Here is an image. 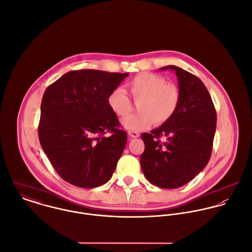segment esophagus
I'll return each mask as SVG.
<instances>
[{
    "instance_id": "obj_1",
    "label": "esophagus",
    "mask_w": 252,
    "mask_h": 252,
    "mask_svg": "<svg viewBox=\"0 0 252 252\" xmlns=\"http://www.w3.org/2000/svg\"><path fill=\"white\" fill-rule=\"evenodd\" d=\"M128 135H129V137H131V138H139V137H140V133H138V132H131V131H128Z\"/></svg>"
}]
</instances>
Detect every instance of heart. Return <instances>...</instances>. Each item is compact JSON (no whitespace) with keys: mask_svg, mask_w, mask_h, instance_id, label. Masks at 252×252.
<instances>
[{"mask_svg":"<svg viewBox=\"0 0 252 252\" xmlns=\"http://www.w3.org/2000/svg\"><path fill=\"white\" fill-rule=\"evenodd\" d=\"M127 87L133 99L140 102L138 114H131L121 120L124 129L140 132L149 128L153 122L161 125L169 121L178 110L180 91L175 83L158 74L143 72L132 78ZM108 107L117 116L123 117L132 109V102L121 87L114 88L108 95Z\"/></svg>","mask_w":252,"mask_h":252,"instance_id":"heart-1","label":"heart"}]
</instances>
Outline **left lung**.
<instances>
[{"mask_svg": "<svg viewBox=\"0 0 252 252\" xmlns=\"http://www.w3.org/2000/svg\"><path fill=\"white\" fill-rule=\"evenodd\" d=\"M180 106L174 116L159 128L144 133L141 166L152 184L179 188L193 180L209 163L216 129V110L205 84L196 75L177 66ZM165 138L161 141L160 138Z\"/></svg>", "mask_w": 252, "mask_h": 252, "instance_id": "obj_1", "label": "left lung"}]
</instances>
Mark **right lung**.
<instances>
[{
    "mask_svg": "<svg viewBox=\"0 0 252 252\" xmlns=\"http://www.w3.org/2000/svg\"><path fill=\"white\" fill-rule=\"evenodd\" d=\"M126 76L98 70L71 71L43 94L39 143L57 174L72 185L94 188L112 177L127 133L120 129L108 97Z\"/></svg>",
    "mask_w": 252,
    "mask_h": 252,
    "instance_id": "add662e5",
    "label": "right lung"
}]
</instances>
